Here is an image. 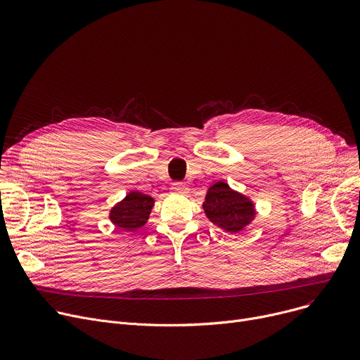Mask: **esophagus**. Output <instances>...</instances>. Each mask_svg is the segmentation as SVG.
Wrapping results in <instances>:
<instances>
[{
    "label": "esophagus",
    "instance_id": "34e87169",
    "mask_svg": "<svg viewBox=\"0 0 360 360\" xmlns=\"http://www.w3.org/2000/svg\"><path fill=\"white\" fill-rule=\"evenodd\" d=\"M170 191H172L174 194L186 195L190 190H188V186L184 182H175V184H172V186H170Z\"/></svg>",
    "mask_w": 360,
    "mask_h": 360
}]
</instances>
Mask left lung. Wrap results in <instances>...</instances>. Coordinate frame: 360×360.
I'll list each match as a JSON object with an SVG mask.
<instances>
[{
	"mask_svg": "<svg viewBox=\"0 0 360 360\" xmlns=\"http://www.w3.org/2000/svg\"><path fill=\"white\" fill-rule=\"evenodd\" d=\"M202 209L213 224L229 233L243 231L255 219L254 202L223 181L209 188Z\"/></svg>",
	"mask_w": 360,
	"mask_h": 360,
	"instance_id": "1",
	"label": "left lung"
}]
</instances>
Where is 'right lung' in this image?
Wrapping results in <instances>:
<instances>
[{"mask_svg":"<svg viewBox=\"0 0 360 360\" xmlns=\"http://www.w3.org/2000/svg\"><path fill=\"white\" fill-rule=\"evenodd\" d=\"M153 205V197L139 191H129L122 201L112 207L109 219L117 228L134 232L147 223Z\"/></svg>","mask_w":360,"mask_h":360,"instance_id":"obj_1","label":"right lung"}]
</instances>
